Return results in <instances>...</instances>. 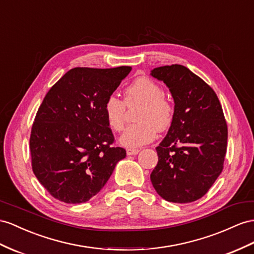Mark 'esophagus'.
I'll use <instances>...</instances> for the list:
<instances>
[{
  "instance_id": "obj_1",
  "label": "esophagus",
  "mask_w": 254,
  "mask_h": 254,
  "mask_svg": "<svg viewBox=\"0 0 254 254\" xmlns=\"http://www.w3.org/2000/svg\"><path fill=\"white\" fill-rule=\"evenodd\" d=\"M138 152H139V149H137V148H128L127 150V155H135V154H137Z\"/></svg>"
}]
</instances>
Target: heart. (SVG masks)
Instances as JSON below:
<instances>
[{
  "label": "heart",
  "mask_w": 254,
  "mask_h": 254,
  "mask_svg": "<svg viewBox=\"0 0 254 254\" xmlns=\"http://www.w3.org/2000/svg\"><path fill=\"white\" fill-rule=\"evenodd\" d=\"M141 104L135 125L129 126L121 135L120 142L126 147H138L151 141L157 129L163 132L171 127L175 109L173 103L163 95L159 84L148 77H139L126 89L125 101L115 94L104 103V113L108 126L121 132L126 125L127 106Z\"/></svg>",
  "instance_id": "b5f03b06"
}]
</instances>
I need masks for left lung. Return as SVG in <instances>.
Listing matches in <instances>:
<instances>
[{
    "label": "left lung",
    "instance_id": "left-lung-1",
    "mask_svg": "<svg viewBox=\"0 0 254 254\" xmlns=\"http://www.w3.org/2000/svg\"><path fill=\"white\" fill-rule=\"evenodd\" d=\"M151 75L170 89L175 115L168 133L155 148L159 161L150 175L162 198L191 203L210 189L223 171L227 125L212 88L184 65L154 68Z\"/></svg>",
    "mask_w": 254,
    "mask_h": 254
}]
</instances>
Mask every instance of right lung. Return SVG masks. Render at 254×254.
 <instances>
[{
    "mask_svg": "<svg viewBox=\"0 0 254 254\" xmlns=\"http://www.w3.org/2000/svg\"><path fill=\"white\" fill-rule=\"evenodd\" d=\"M131 66L75 67L47 92L32 126V170L51 196L80 204L101 191L126 158L115 145L104 103Z\"/></svg>",
    "mask_w": 254,
    "mask_h": 254,
    "instance_id": "add662e5",
    "label": "right lung"
}]
</instances>
